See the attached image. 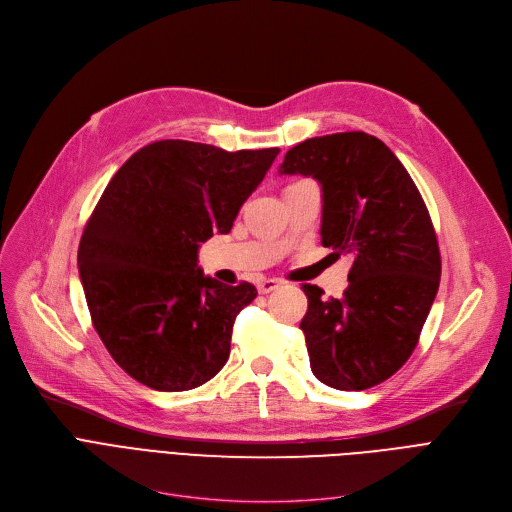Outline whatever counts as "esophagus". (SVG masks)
<instances>
[{
  "label": "esophagus",
  "mask_w": 512,
  "mask_h": 512,
  "mask_svg": "<svg viewBox=\"0 0 512 512\" xmlns=\"http://www.w3.org/2000/svg\"><path fill=\"white\" fill-rule=\"evenodd\" d=\"M282 286V282L280 280H270V278H263L259 284H257V290H259V294H270V292H274L276 288H280Z\"/></svg>",
  "instance_id": "34e87169"
}]
</instances>
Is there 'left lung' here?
Returning <instances> with one entry per match:
<instances>
[{
  "mask_svg": "<svg viewBox=\"0 0 512 512\" xmlns=\"http://www.w3.org/2000/svg\"><path fill=\"white\" fill-rule=\"evenodd\" d=\"M280 174L321 184V245L353 257L342 299L303 284L311 371L336 390L378 386L415 351L440 286L429 211L398 157L367 132L307 139L284 155Z\"/></svg>",
  "mask_w": 512,
  "mask_h": 512,
  "instance_id": "8db88e82",
  "label": "left lung"
}]
</instances>
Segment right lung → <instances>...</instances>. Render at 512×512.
<instances>
[{
    "instance_id": "obj_1",
    "label": "right lung",
    "mask_w": 512,
    "mask_h": 512,
    "mask_svg": "<svg viewBox=\"0 0 512 512\" xmlns=\"http://www.w3.org/2000/svg\"><path fill=\"white\" fill-rule=\"evenodd\" d=\"M278 153L155 141L105 186L80 238L78 272L93 326L130 378L182 392L226 365L234 319L257 288L203 276L199 242L230 232Z\"/></svg>"
}]
</instances>
